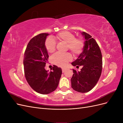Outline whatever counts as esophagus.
I'll return each instance as SVG.
<instances>
[{
	"label": "esophagus",
	"instance_id": "obj_1",
	"mask_svg": "<svg viewBox=\"0 0 123 123\" xmlns=\"http://www.w3.org/2000/svg\"><path fill=\"white\" fill-rule=\"evenodd\" d=\"M66 69H65V68H62V73H64L66 71Z\"/></svg>",
	"mask_w": 123,
	"mask_h": 123
}]
</instances>
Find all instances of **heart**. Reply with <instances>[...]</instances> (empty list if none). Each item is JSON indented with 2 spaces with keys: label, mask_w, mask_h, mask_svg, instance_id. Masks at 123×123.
I'll return each mask as SVG.
<instances>
[{
  "label": "heart",
  "mask_w": 123,
  "mask_h": 123,
  "mask_svg": "<svg viewBox=\"0 0 123 123\" xmlns=\"http://www.w3.org/2000/svg\"><path fill=\"white\" fill-rule=\"evenodd\" d=\"M56 38L61 42L68 43V49L74 55L80 54L84 49V41L80 38H75V36L72 33L64 31L58 33ZM45 46L48 52L52 53L55 50L56 43L52 38L47 39ZM72 56L69 53L61 54L57 53L52 57L53 64L60 67H64L68 62L71 61Z\"/></svg>",
  "instance_id": "heart-1"
}]
</instances>
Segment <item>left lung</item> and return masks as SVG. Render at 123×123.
Here are the masks:
<instances>
[{"label": "left lung", "mask_w": 123, "mask_h": 123, "mask_svg": "<svg viewBox=\"0 0 123 123\" xmlns=\"http://www.w3.org/2000/svg\"><path fill=\"white\" fill-rule=\"evenodd\" d=\"M85 39L83 52L71 64L82 67L80 71L73 69L71 79V87L76 91L86 93L90 91L96 85L101 75L102 55L97 43L92 36L85 32H81Z\"/></svg>", "instance_id": "left-lung-1"}]
</instances>
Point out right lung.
Returning <instances> with one entry per match:
<instances>
[{"label": "right lung", "instance_id": "1", "mask_svg": "<svg viewBox=\"0 0 123 123\" xmlns=\"http://www.w3.org/2000/svg\"><path fill=\"white\" fill-rule=\"evenodd\" d=\"M48 33L35 36L28 43L24 58L25 79L30 87L36 92L47 94L57 88L62 74L61 68L54 65L50 72L44 69L49 58L45 46Z\"/></svg>", "mask_w": 123, "mask_h": 123}]
</instances>
